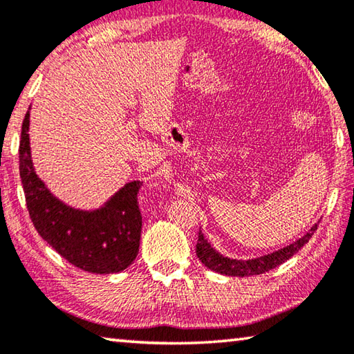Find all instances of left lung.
I'll return each instance as SVG.
<instances>
[{
	"instance_id": "obj_1",
	"label": "left lung",
	"mask_w": 354,
	"mask_h": 354,
	"mask_svg": "<svg viewBox=\"0 0 354 354\" xmlns=\"http://www.w3.org/2000/svg\"><path fill=\"white\" fill-rule=\"evenodd\" d=\"M317 226H319V223H315L306 234L299 237L293 243L287 245V247L273 251V253L253 257V259H232V257L220 254L200 230L198 243H196V256L212 272L226 274V277H253V274H261L272 270V268H277L287 259H290L293 254L298 253V250H301L309 242V239L317 231Z\"/></svg>"
}]
</instances>
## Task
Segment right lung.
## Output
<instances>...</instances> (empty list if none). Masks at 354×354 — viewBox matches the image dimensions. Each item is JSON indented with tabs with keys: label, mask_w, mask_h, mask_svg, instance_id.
<instances>
[{
	"label": "right lung",
	"mask_w": 354,
	"mask_h": 354,
	"mask_svg": "<svg viewBox=\"0 0 354 354\" xmlns=\"http://www.w3.org/2000/svg\"><path fill=\"white\" fill-rule=\"evenodd\" d=\"M28 133L29 111L21 124L20 178L29 217L41 239L84 272L109 274L128 268L140 245V181L124 184L93 211L71 207L53 195L35 173Z\"/></svg>",
	"instance_id": "obj_1"
}]
</instances>
